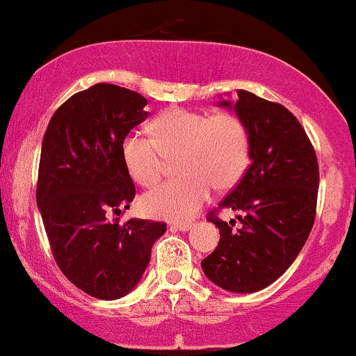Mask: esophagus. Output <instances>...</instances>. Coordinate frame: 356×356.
<instances>
[{
    "mask_svg": "<svg viewBox=\"0 0 356 356\" xmlns=\"http://www.w3.org/2000/svg\"><path fill=\"white\" fill-rule=\"evenodd\" d=\"M172 229H177V230H182V232H186V230H189L192 227V222H174Z\"/></svg>",
    "mask_w": 356,
    "mask_h": 356,
    "instance_id": "1",
    "label": "esophagus"
}]
</instances>
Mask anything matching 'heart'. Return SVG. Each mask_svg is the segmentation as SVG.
<instances>
[{"mask_svg":"<svg viewBox=\"0 0 356 356\" xmlns=\"http://www.w3.org/2000/svg\"><path fill=\"white\" fill-rule=\"evenodd\" d=\"M152 137L132 131L122 140V159L131 177L144 187L161 181L167 161L170 179L147 192L140 207L147 216L187 220L207 202L212 187L227 191L242 179L250 162V134L238 114L172 108L151 124Z\"/></svg>","mask_w":356,"mask_h":356,"instance_id":"b5f03b06","label":"heart"}]
</instances>
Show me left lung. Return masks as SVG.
<instances>
[{
    "instance_id": "obj_1",
    "label": "left lung",
    "mask_w": 356,
    "mask_h": 356,
    "mask_svg": "<svg viewBox=\"0 0 356 356\" xmlns=\"http://www.w3.org/2000/svg\"><path fill=\"white\" fill-rule=\"evenodd\" d=\"M222 106H230L222 101ZM235 111L250 134V165L207 219L220 242L202 260L209 280L250 293L277 280L300 254L315 222L318 161L298 119L285 106L238 89ZM222 208L241 212L224 222Z\"/></svg>"
}]
</instances>
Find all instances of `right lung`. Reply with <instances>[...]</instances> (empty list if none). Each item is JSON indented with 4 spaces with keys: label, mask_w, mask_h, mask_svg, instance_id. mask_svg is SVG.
<instances>
[{
    "label": "right lung",
    "mask_w": 356,
    "mask_h": 356,
    "mask_svg": "<svg viewBox=\"0 0 356 356\" xmlns=\"http://www.w3.org/2000/svg\"><path fill=\"white\" fill-rule=\"evenodd\" d=\"M145 106L139 92L94 84L59 106L42 139L36 202L51 252L71 284L102 300L134 289L167 229L156 220H108L136 197L121 147L147 118Z\"/></svg>",
    "instance_id": "obj_1"
}]
</instances>
